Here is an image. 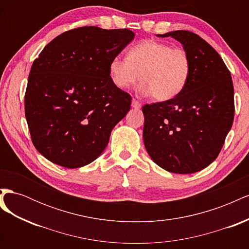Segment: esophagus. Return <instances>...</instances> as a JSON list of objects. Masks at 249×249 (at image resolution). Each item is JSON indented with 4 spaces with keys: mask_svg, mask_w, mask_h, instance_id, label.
<instances>
[{
    "mask_svg": "<svg viewBox=\"0 0 249 249\" xmlns=\"http://www.w3.org/2000/svg\"><path fill=\"white\" fill-rule=\"evenodd\" d=\"M132 107L135 108V109H139V108L141 107V104H140V102H138L137 100L133 99V101H132Z\"/></svg>",
    "mask_w": 249,
    "mask_h": 249,
    "instance_id": "obj_1",
    "label": "esophagus"
}]
</instances>
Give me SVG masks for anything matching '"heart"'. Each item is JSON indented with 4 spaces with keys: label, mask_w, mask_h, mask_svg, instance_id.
Segmentation results:
<instances>
[{
    "label": "heart",
    "mask_w": 249,
    "mask_h": 249,
    "mask_svg": "<svg viewBox=\"0 0 249 249\" xmlns=\"http://www.w3.org/2000/svg\"><path fill=\"white\" fill-rule=\"evenodd\" d=\"M191 72L187 52L155 39L132 47L126 58L116 56L109 63L111 81L120 89L142 82L139 90L156 101H168L185 88Z\"/></svg>",
    "instance_id": "obj_1"
}]
</instances>
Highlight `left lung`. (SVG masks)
Here are the masks:
<instances>
[{
  "mask_svg": "<svg viewBox=\"0 0 249 249\" xmlns=\"http://www.w3.org/2000/svg\"><path fill=\"white\" fill-rule=\"evenodd\" d=\"M158 36H171L183 44L191 72L173 99L143 106L144 145L163 169L179 175L197 172L219 155L232 125L231 72L214 48L197 34L178 30Z\"/></svg>",
  "mask_w": 249,
  "mask_h": 249,
  "instance_id": "1",
  "label": "left lung"
}]
</instances>
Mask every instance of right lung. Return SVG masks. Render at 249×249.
I'll return each mask as SVG.
<instances>
[{"label":"right lung","instance_id":"add662e5","mask_svg":"<svg viewBox=\"0 0 249 249\" xmlns=\"http://www.w3.org/2000/svg\"><path fill=\"white\" fill-rule=\"evenodd\" d=\"M134 36L129 29L80 27L57 36L34 60L25 114L34 146L49 161L79 168L106 148L132 103L113 84L109 63Z\"/></svg>","mask_w":249,"mask_h":249}]
</instances>
